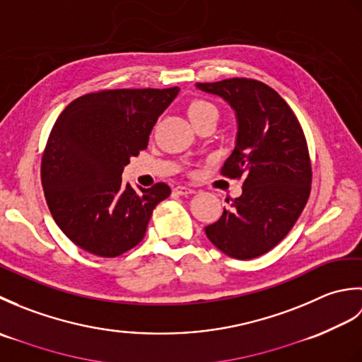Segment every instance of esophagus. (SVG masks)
I'll return each instance as SVG.
<instances>
[{"label":"esophagus","instance_id":"34e87169","mask_svg":"<svg viewBox=\"0 0 362 362\" xmlns=\"http://www.w3.org/2000/svg\"><path fill=\"white\" fill-rule=\"evenodd\" d=\"M174 193L175 194H180V196H187V194H193L194 189H191L188 187H175L174 188Z\"/></svg>","mask_w":362,"mask_h":362}]
</instances>
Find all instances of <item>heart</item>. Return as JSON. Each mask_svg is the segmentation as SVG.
<instances>
[{
	"label": "heart",
	"mask_w": 362,
	"mask_h": 362,
	"mask_svg": "<svg viewBox=\"0 0 362 362\" xmlns=\"http://www.w3.org/2000/svg\"><path fill=\"white\" fill-rule=\"evenodd\" d=\"M188 117L191 121L202 119L205 117H216L218 118V109L209 101H204V99H196V101H193L188 105Z\"/></svg>",
	"instance_id": "obj_1"
}]
</instances>
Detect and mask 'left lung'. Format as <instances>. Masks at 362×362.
<instances>
[{
  "mask_svg": "<svg viewBox=\"0 0 362 362\" xmlns=\"http://www.w3.org/2000/svg\"><path fill=\"white\" fill-rule=\"evenodd\" d=\"M196 87L235 110L236 144L221 174L244 180L232 209L205 227L206 238L236 259L264 255L308 202L313 173L302 126L284 99L259 81L233 78Z\"/></svg>",
  "mask_w": 362,
  "mask_h": 362,
  "instance_id": "8db88e82",
  "label": "left lung"
}]
</instances>
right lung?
<instances>
[{
    "label": "right lung",
    "instance_id": "1",
    "mask_svg": "<svg viewBox=\"0 0 362 362\" xmlns=\"http://www.w3.org/2000/svg\"><path fill=\"white\" fill-rule=\"evenodd\" d=\"M179 90H103L74 99L59 115L43 152L42 185L54 221L78 247L115 258L144 238L171 188L134 189L121 174L148 148L152 127Z\"/></svg>",
    "mask_w": 362,
    "mask_h": 362
}]
</instances>
